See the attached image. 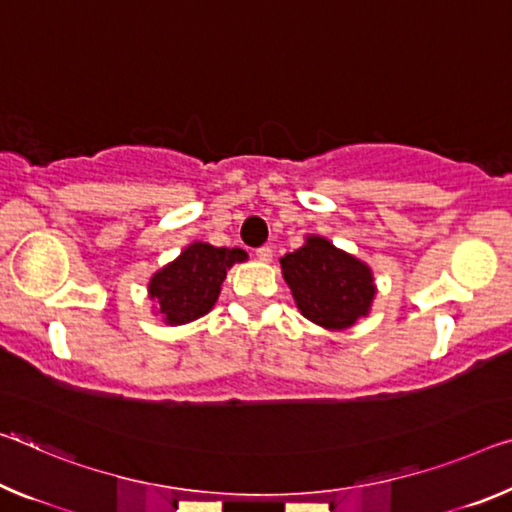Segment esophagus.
I'll list each match as a JSON object with an SVG mask.
<instances>
[{"label":"esophagus","instance_id":"esophagus-1","mask_svg":"<svg viewBox=\"0 0 512 512\" xmlns=\"http://www.w3.org/2000/svg\"><path fill=\"white\" fill-rule=\"evenodd\" d=\"M257 259L259 262H271L273 259V248L271 246H262V248H257Z\"/></svg>","mask_w":512,"mask_h":512}]
</instances>
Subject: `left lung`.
Masks as SVG:
<instances>
[{
  "mask_svg": "<svg viewBox=\"0 0 512 512\" xmlns=\"http://www.w3.org/2000/svg\"><path fill=\"white\" fill-rule=\"evenodd\" d=\"M280 266L300 314L316 326L339 332L369 316L378 291L371 266L326 237H305Z\"/></svg>",
  "mask_w": 512,
  "mask_h": 512,
  "instance_id": "1",
  "label": "left lung"
}]
</instances>
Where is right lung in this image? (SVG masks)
Listing matches in <instances>:
<instances>
[{
	"label": "right lung",
	"instance_id": "1",
	"mask_svg": "<svg viewBox=\"0 0 512 512\" xmlns=\"http://www.w3.org/2000/svg\"><path fill=\"white\" fill-rule=\"evenodd\" d=\"M241 248H216L212 243L193 241L173 262L152 273L148 298L152 312L166 326H184L205 316L221 296V285L234 264L246 262Z\"/></svg>",
	"mask_w": 512,
	"mask_h": 512
}]
</instances>
